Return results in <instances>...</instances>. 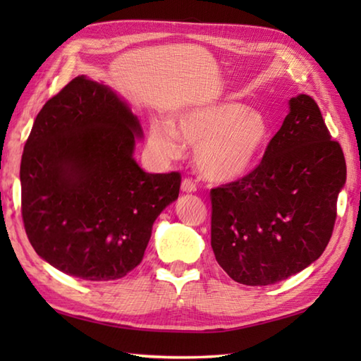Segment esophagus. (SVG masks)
Wrapping results in <instances>:
<instances>
[{"instance_id":"1","label":"esophagus","mask_w":361,"mask_h":361,"mask_svg":"<svg viewBox=\"0 0 361 361\" xmlns=\"http://www.w3.org/2000/svg\"><path fill=\"white\" fill-rule=\"evenodd\" d=\"M181 190H183V192H186V194L195 192V190H197L195 183L190 180V178H185V180L181 181Z\"/></svg>"}]
</instances>
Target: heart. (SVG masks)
I'll return each mask as SVG.
<instances>
[{"label":"heart","mask_w":361,"mask_h":361,"mask_svg":"<svg viewBox=\"0 0 361 361\" xmlns=\"http://www.w3.org/2000/svg\"><path fill=\"white\" fill-rule=\"evenodd\" d=\"M195 144V164L211 181L229 183L247 176L270 141V124L245 104L220 101L195 105L172 119L153 121L149 140L161 158L173 159L183 142Z\"/></svg>","instance_id":"heart-1"}]
</instances>
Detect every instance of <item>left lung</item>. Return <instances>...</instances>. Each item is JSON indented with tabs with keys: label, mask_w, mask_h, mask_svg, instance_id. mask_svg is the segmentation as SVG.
I'll return each mask as SVG.
<instances>
[{
	"label": "left lung",
	"mask_w": 361,
	"mask_h": 361,
	"mask_svg": "<svg viewBox=\"0 0 361 361\" xmlns=\"http://www.w3.org/2000/svg\"><path fill=\"white\" fill-rule=\"evenodd\" d=\"M288 109L255 171L211 190L212 251L245 286L283 281L323 255L346 183L343 150L317 102L298 94Z\"/></svg>",
	"instance_id": "1"
}]
</instances>
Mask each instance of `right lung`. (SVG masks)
<instances>
[{"label":"right lung","instance_id":"right-lung-1","mask_svg":"<svg viewBox=\"0 0 361 361\" xmlns=\"http://www.w3.org/2000/svg\"><path fill=\"white\" fill-rule=\"evenodd\" d=\"M142 136L128 104L85 75L43 105L20 181L27 239L49 265L83 281H114L141 264L153 221L181 185L178 172L137 166Z\"/></svg>","mask_w":361,"mask_h":361}]
</instances>
